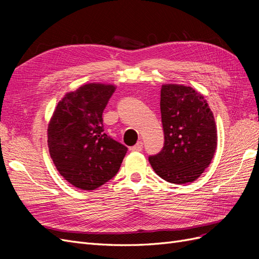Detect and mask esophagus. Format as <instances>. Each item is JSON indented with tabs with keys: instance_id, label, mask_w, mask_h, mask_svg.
<instances>
[{
	"instance_id": "34e87169",
	"label": "esophagus",
	"mask_w": 259,
	"mask_h": 259,
	"mask_svg": "<svg viewBox=\"0 0 259 259\" xmlns=\"http://www.w3.org/2000/svg\"><path fill=\"white\" fill-rule=\"evenodd\" d=\"M143 148H144L143 143H142V142H138L135 146H133V147L131 148V150H132V151H142Z\"/></svg>"
}]
</instances>
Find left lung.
<instances>
[{
    "label": "left lung",
    "instance_id": "obj_1",
    "mask_svg": "<svg viewBox=\"0 0 259 259\" xmlns=\"http://www.w3.org/2000/svg\"><path fill=\"white\" fill-rule=\"evenodd\" d=\"M160 108L164 146L149 156V162L170 184L192 183L209 165L216 150L213 112L200 93L178 84L162 86Z\"/></svg>",
    "mask_w": 259,
    "mask_h": 259
}]
</instances>
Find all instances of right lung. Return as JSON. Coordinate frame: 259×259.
Listing matches in <instances>:
<instances>
[{"label":"right lung","mask_w":259,"mask_h":259,"mask_svg":"<svg viewBox=\"0 0 259 259\" xmlns=\"http://www.w3.org/2000/svg\"><path fill=\"white\" fill-rule=\"evenodd\" d=\"M113 85L85 84L62 98L49 124L51 158L67 182L94 190L112 179L127 148L108 136L103 112Z\"/></svg>","instance_id":"1"}]
</instances>
